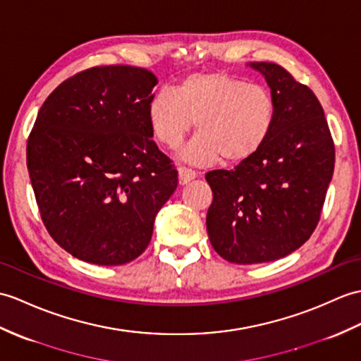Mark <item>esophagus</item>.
Listing matches in <instances>:
<instances>
[{"label": "esophagus", "mask_w": 361, "mask_h": 361, "mask_svg": "<svg viewBox=\"0 0 361 361\" xmlns=\"http://www.w3.org/2000/svg\"><path fill=\"white\" fill-rule=\"evenodd\" d=\"M195 177H197V173L192 169H188V167H180V169H178L180 184H188L190 180H194Z\"/></svg>", "instance_id": "esophagus-1"}]
</instances>
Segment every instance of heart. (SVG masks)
Returning a JSON list of instances; mask_svg holds the SVG:
<instances>
[{
  "label": "heart",
  "mask_w": 361,
  "mask_h": 361,
  "mask_svg": "<svg viewBox=\"0 0 361 361\" xmlns=\"http://www.w3.org/2000/svg\"><path fill=\"white\" fill-rule=\"evenodd\" d=\"M150 129L160 145L177 149L195 123L198 135L184 160L207 164L221 157L241 163L271 135L275 103L267 87L228 73H195L173 90H160L147 104Z\"/></svg>",
  "instance_id": "obj_1"
}]
</instances>
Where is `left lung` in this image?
<instances>
[{"label": "left lung", "instance_id": "obj_1", "mask_svg": "<svg viewBox=\"0 0 361 361\" xmlns=\"http://www.w3.org/2000/svg\"><path fill=\"white\" fill-rule=\"evenodd\" d=\"M271 87L275 120L257 152L211 171L206 224L216 254L237 264L274 262L309 240L334 173L335 146L314 92L275 63H252Z\"/></svg>", "mask_w": 361, "mask_h": 361}]
</instances>
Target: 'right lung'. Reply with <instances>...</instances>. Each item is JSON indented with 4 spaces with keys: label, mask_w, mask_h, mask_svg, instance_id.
I'll return each mask as SVG.
<instances>
[{
    "label": "right lung",
    "mask_w": 361,
    "mask_h": 361,
    "mask_svg": "<svg viewBox=\"0 0 361 361\" xmlns=\"http://www.w3.org/2000/svg\"><path fill=\"white\" fill-rule=\"evenodd\" d=\"M157 82L142 67H90L46 98L30 130L27 169L41 220L82 262L118 266L140 257L178 186L147 118Z\"/></svg>",
    "instance_id": "add662e5"
}]
</instances>
